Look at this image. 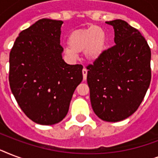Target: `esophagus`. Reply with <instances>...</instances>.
Segmentation results:
<instances>
[{
    "label": "esophagus",
    "mask_w": 158,
    "mask_h": 158,
    "mask_svg": "<svg viewBox=\"0 0 158 158\" xmlns=\"http://www.w3.org/2000/svg\"><path fill=\"white\" fill-rule=\"evenodd\" d=\"M82 72H83V78H84V80H86L88 70H87L86 68H84V69H83V70H82Z\"/></svg>",
    "instance_id": "1"
}]
</instances>
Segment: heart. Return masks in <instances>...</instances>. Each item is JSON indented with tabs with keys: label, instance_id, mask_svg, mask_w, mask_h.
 <instances>
[{
	"label": "heart",
	"instance_id": "1",
	"mask_svg": "<svg viewBox=\"0 0 158 158\" xmlns=\"http://www.w3.org/2000/svg\"><path fill=\"white\" fill-rule=\"evenodd\" d=\"M68 46L64 48V55L75 59L78 52L84 53L89 61H96L103 55L106 47V35L103 28L92 25L72 31L67 38Z\"/></svg>",
	"mask_w": 158,
	"mask_h": 158
}]
</instances>
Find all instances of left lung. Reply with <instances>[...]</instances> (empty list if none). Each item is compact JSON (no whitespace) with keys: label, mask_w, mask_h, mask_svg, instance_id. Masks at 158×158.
<instances>
[{"label":"left lung","mask_w":158,"mask_h":158,"mask_svg":"<svg viewBox=\"0 0 158 158\" xmlns=\"http://www.w3.org/2000/svg\"><path fill=\"white\" fill-rule=\"evenodd\" d=\"M115 32V45L87 67V81L94 113L117 122L137 110L151 82V50L136 28L124 20L106 21Z\"/></svg>","instance_id":"1"}]
</instances>
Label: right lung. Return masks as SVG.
<instances>
[{
  "mask_svg": "<svg viewBox=\"0 0 158 158\" xmlns=\"http://www.w3.org/2000/svg\"><path fill=\"white\" fill-rule=\"evenodd\" d=\"M63 22L42 19L23 30L10 53L9 81L24 114L39 125H55L68 113L81 64H68L60 44Z\"/></svg>",
  "mask_w": 158,
  "mask_h": 158,
  "instance_id": "right-lung-1",
  "label": "right lung"
}]
</instances>
